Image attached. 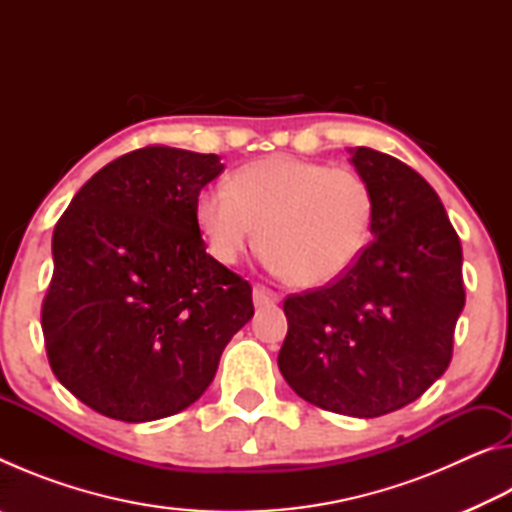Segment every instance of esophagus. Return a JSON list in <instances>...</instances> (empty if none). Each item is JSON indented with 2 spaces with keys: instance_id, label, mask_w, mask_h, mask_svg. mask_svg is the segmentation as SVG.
Listing matches in <instances>:
<instances>
[{
  "instance_id": "obj_1",
  "label": "esophagus",
  "mask_w": 512,
  "mask_h": 512,
  "mask_svg": "<svg viewBox=\"0 0 512 512\" xmlns=\"http://www.w3.org/2000/svg\"><path fill=\"white\" fill-rule=\"evenodd\" d=\"M277 300H280V298H277V293H275V291H271V289L262 287V284H257V287L253 289V302H255V307H268V305H275Z\"/></svg>"
}]
</instances>
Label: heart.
Wrapping results in <instances>:
<instances>
[{"label":"heart","mask_w":512,"mask_h":512,"mask_svg":"<svg viewBox=\"0 0 512 512\" xmlns=\"http://www.w3.org/2000/svg\"><path fill=\"white\" fill-rule=\"evenodd\" d=\"M196 219L219 262L237 264L262 235L268 266L311 289L357 264L372 237L375 196L352 169L271 155L239 167L228 189L201 192Z\"/></svg>","instance_id":"b5f03b06"}]
</instances>
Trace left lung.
Listing matches in <instances>:
<instances>
[{"label":"left lung","mask_w":512,"mask_h":512,"mask_svg":"<svg viewBox=\"0 0 512 512\" xmlns=\"http://www.w3.org/2000/svg\"><path fill=\"white\" fill-rule=\"evenodd\" d=\"M350 155L375 196L372 241L339 280L284 300L277 366L309 404L379 418L418 400L452 361L463 250L418 171L368 146Z\"/></svg>","instance_id":"left-lung-1"}]
</instances>
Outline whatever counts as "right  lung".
<instances>
[{
  "label": "right lung",
  "instance_id": "add662e5",
  "mask_svg": "<svg viewBox=\"0 0 512 512\" xmlns=\"http://www.w3.org/2000/svg\"><path fill=\"white\" fill-rule=\"evenodd\" d=\"M221 171L214 153L144 146L94 173L56 223L49 366L106 418L187 409L255 314L250 284L205 253L198 228V194Z\"/></svg>",
  "mask_w": 512,
  "mask_h": 512
}]
</instances>
